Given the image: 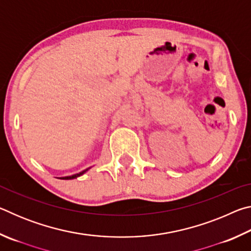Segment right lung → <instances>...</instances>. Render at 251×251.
<instances>
[{
    "mask_svg": "<svg viewBox=\"0 0 251 251\" xmlns=\"http://www.w3.org/2000/svg\"><path fill=\"white\" fill-rule=\"evenodd\" d=\"M88 169L90 168H87V169H85V171H83V172H80V173H78V174H75V175H72V176H66V177H61V179H74V178H77V177H79V176H82L83 174H85L86 173Z\"/></svg>",
    "mask_w": 251,
    "mask_h": 251,
    "instance_id": "obj_1",
    "label": "right lung"
}]
</instances>
